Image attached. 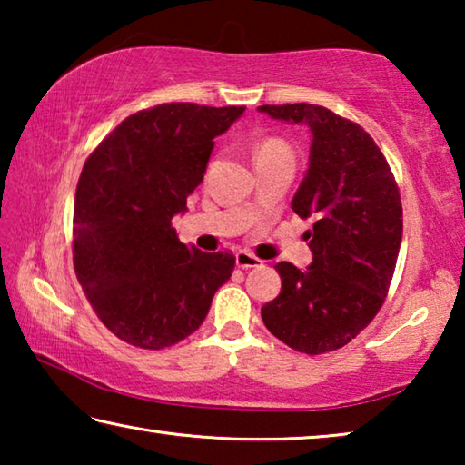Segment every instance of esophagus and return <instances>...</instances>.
I'll return each mask as SVG.
<instances>
[{
    "label": "esophagus",
    "mask_w": 465,
    "mask_h": 465,
    "mask_svg": "<svg viewBox=\"0 0 465 465\" xmlns=\"http://www.w3.org/2000/svg\"><path fill=\"white\" fill-rule=\"evenodd\" d=\"M235 264H238V269H256V266L262 264V261L246 250H240L238 254H235Z\"/></svg>",
    "instance_id": "obj_1"
}]
</instances>
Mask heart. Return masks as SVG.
Here are the masks:
<instances>
[{
	"instance_id": "obj_1",
	"label": "heart",
	"mask_w": 465,
	"mask_h": 465,
	"mask_svg": "<svg viewBox=\"0 0 465 465\" xmlns=\"http://www.w3.org/2000/svg\"><path fill=\"white\" fill-rule=\"evenodd\" d=\"M252 153H254V160L256 163H262V162H272V160H293V155H291V149L287 147V143L279 137H264L258 141L252 149Z\"/></svg>"
}]
</instances>
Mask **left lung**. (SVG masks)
I'll return each instance as SVG.
<instances>
[{
    "instance_id": "left-lung-1",
    "label": "left lung",
    "mask_w": 465,
    "mask_h": 465,
    "mask_svg": "<svg viewBox=\"0 0 465 465\" xmlns=\"http://www.w3.org/2000/svg\"><path fill=\"white\" fill-rule=\"evenodd\" d=\"M258 110L312 131L310 168L291 207L313 217L305 232L312 266H274L281 293L261 316L293 351L324 355L349 344L381 310L402 242V201L388 160L361 124L305 102Z\"/></svg>"
}]
</instances>
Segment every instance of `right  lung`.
<instances>
[{"label":"right lung","mask_w":465,"mask_h":465,"mask_svg":"<svg viewBox=\"0 0 465 465\" xmlns=\"http://www.w3.org/2000/svg\"><path fill=\"white\" fill-rule=\"evenodd\" d=\"M246 106L170 102L124 119L84 163L74 209V269L102 324L160 351L203 324L235 256L178 240L172 217L203 183L213 139Z\"/></svg>","instance_id":"add662e5"}]
</instances>
